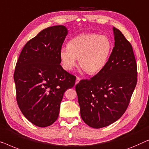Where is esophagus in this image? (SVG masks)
Masks as SVG:
<instances>
[{"label":"esophagus","mask_w":149,"mask_h":149,"mask_svg":"<svg viewBox=\"0 0 149 149\" xmlns=\"http://www.w3.org/2000/svg\"><path fill=\"white\" fill-rule=\"evenodd\" d=\"M80 77H76V80H75V84H77L79 83V81H80Z\"/></svg>","instance_id":"obj_1"}]
</instances>
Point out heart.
<instances>
[{"mask_svg":"<svg viewBox=\"0 0 149 149\" xmlns=\"http://www.w3.org/2000/svg\"><path fill=\"white\" fill-rule=\"evenodd\" d=\"M111 39L105 35L83 33L69 41L68 48H62L59 57L63 68L71 71L76 65V58L84 70L93 75L106 65L112 51Z\"/></svg>","mask_w":149,"mask_h":149,"instance_id":"heart-1","label":"heart"}]
</instances>
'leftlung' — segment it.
<instances>
[{"label":"left lung","mask_w":149,"mask_h":149,"mask_svg":"<svg viewBox=\"0 0 149 149\" xmlns=\"http://www.w3.org/2000/svg\"><path fill=\"white\" fill-rule=\"evenodd\" d=\"M113 30L115 46L106 65L75 86L81 119L93 128L108 126L123 116L137 83L132 47L118 29Z\"/></svg>","instance_id":"1"}]
</instances>
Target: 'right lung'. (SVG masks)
<instances>
[{
    "instance_id": "1",
    "label": "right lung",
    "mask_w": 149,
    "mask_h": 149,
    "mask_svg": "<svg viewBox=\"0 0 149 149\" xmlns=\"http://www.w3.org/2000/svg\"><path fill=\"white\" fill-rule=\"evenodd\" d=\"M68 32L61 25L42 30L26 44L16 63L17 102L36 126H49L57 119L64 93L75 85L76 77L60 65L59 52Z\"/></svg>"
}]
</instances>
